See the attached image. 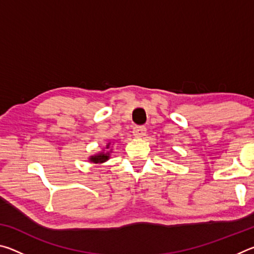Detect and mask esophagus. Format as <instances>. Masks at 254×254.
<instances>
[{"label": "esophagus", "instance_id": "esophagus-1", "mask_svg": "<svg viewBox=\"0 0 254 254\" xmlns=\"http://www.w3.org/2000/svg\"><path fill=\"white\" fill-rule=\"evenodd\" d=\"M145 133H147V127L144 126H135L133 127V134H134V136L141 137L145 135Z\"/></svg>", "mask_w": 254, "mask_h": 254}]
</instances>
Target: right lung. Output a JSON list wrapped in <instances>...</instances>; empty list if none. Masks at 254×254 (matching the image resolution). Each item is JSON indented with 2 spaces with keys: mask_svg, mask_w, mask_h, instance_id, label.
I'll list each match as a JSON object with an SVG mask.
<instances>
[{
  "mask_svg": "<svg viewBox=\"0 0 254 254\" xmlns=\"http://www.w3.org/2000/svg\"><path fill=\"white\" fill-rule=\"evenodd\" d=\"M107 148H109V145H107ZM107 159H109V153L102 152V153L96 154V156L92 157L91 158V161L95 162V163H98V162H104V161L107 160Z\"/></svg>",
  "mask_w": 254,
  "mask_h": 254,
  "instance_id": "1",
  "label": "right lung"
}]
</instances>
